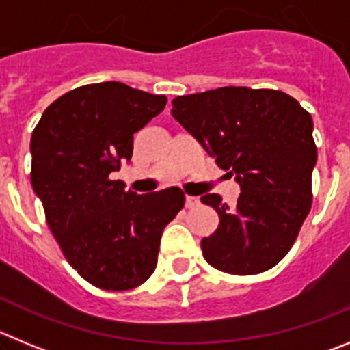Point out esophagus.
<instances>
[{"label":"esophagus","mask_w":350,"mask_h":350,"mask_svg":"<svg viewBox=\"0 0 350 350\" xmlns=\"http://www.w3.org/2000/svg\"><path fill=\"white\" fill-rule=\"evenodd\" d=\"M200 204V200H198V197H193V195H186L185 197V205L188 208H193L197 207V205Z\"/></svg>","instance_id":"34e87169"}]
</instances>
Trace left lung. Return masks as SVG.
<instances>
[{
  "instance_id": "1",
  "label": "left lung",
  "mask_w": 350,
  "mask_h": 350,
  "mask_svg": "<svg viewBox=\"0 0 350 350\" xmlns=\"http://www.w3.org/2000/svg\"><path fill=\"white\" fill-rule=\"evenodd\" d=\"M171 113L241 190L234 207L217 193L200 198L219 214L217 230L202 240L205 260L230 274L276 266L311 211V113L283 91L243 86L178 96Z\"/></svg>"
}]
</instances>
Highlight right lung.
I'll return each mask as SVG.
<instances>
[{
    "mask_svg": "<svg viewBox=\"0 0 350 350\" xmlns=\"http://www.w3.org/2000/svg\"><path fill=\"white\" fill-rule=\"evenodd\" d=\"M167 98L117 81L55 100L31 138V183L65 259L91 285L129 290L157 267L160 237L185 205L179 188L136 195L112 174L133 155L135 133Z\"/></svg>",
    "mask_w": 350,
    "mask_h": 350,
    "instance_id": "add662e5",
    "label": "right lung"
}]
</instances>
